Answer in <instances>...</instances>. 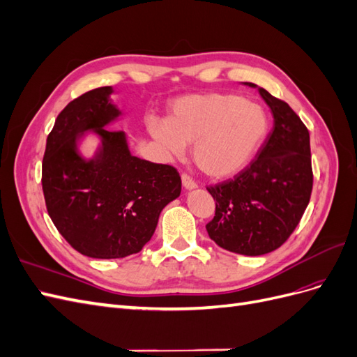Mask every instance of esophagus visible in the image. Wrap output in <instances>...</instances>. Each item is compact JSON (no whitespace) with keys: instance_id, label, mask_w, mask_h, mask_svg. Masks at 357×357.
<instances>
[{"instance_id":"esophagus-1","label":"esophagus","mask_w":357,"mask_h":357,"mask_svg":"<svg viewBox=\"0 0 357 357\" xmlns=\"http://www.w3.org/2000/svg\"><path fill=\"white\" fill-rule=\"evenodd\" d=\"M181 183H183V186H185V189H188V190L197 188V183L193 181L188 174H181Z\"/></svg>"}]
</instances>
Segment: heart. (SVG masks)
<instances>
[{"instance_id": "b5f03b06", "label": "heart", "mask_w": 357, "mask_h": 357, "mask_svg": "<svg viewBox=\"0 0 357 357\" xmlns=\"http://www.w3.org/2000/svg\"><path fill=\"white\" fill-rule=\"evenodd\" d=\"M149 131L164 152L181 158L193 144V162L213 178L235 176L247 167L268 132L259 104L240 95H188L172 102L167 121L149 119Z\"/></svg>"}]
</instances>
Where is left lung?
Wrapping results in <instances>:
<instances>
[{
	"label": "left lung",
	"instance_id": "8db88e82",
	"mask_svg": "<svg viewBox=\"0 0 357 357\" xmlns=\"http://www.w3.org/2000/svg\"><path fill=\"white\" fill-rule=\"evenodd\" d=\"M257 91L273 112V131L250 165L207 188L215 201L214 218L205 226L210 238L244 256H261L282 245L298 226L312 190L307 126L287 102L264 88Z\"/></svg>",
	"mask_w": 357,
	"mask_h": 357
}]
</instances>
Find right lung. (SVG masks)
Instances as JSON below:
<instances>
[{"label":"right lung","mask_w":357,"mask_h":357,"mask_svg":"<svg viewBox=\"0 0 357 357\" xmlns=\"http://www.w3.org/2000/svg\"><path fill=\"white\" fill-rule=\"evenodd\" d=\"M112 93V86L96 88L58 114L41 171L53 225L73 248L95 259L138 253L152 238L160 211L181 192L174 167L132 156L125 132L105 129L121 116ZM88 130L102 138L92 160L78 153V139Z\"/></svg>","instance_id":"1"}]
</instances>
